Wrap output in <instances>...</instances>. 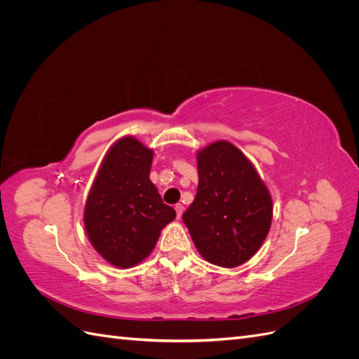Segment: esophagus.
Segmentation results:
<instances>
[{"instance_id":"esophagus-1","label":"esophagus","mask_w":359,"mask_h":359,"mask_svg":"<svg viewBox=\"0 0 359 359\" xmlns=\"http://www.w3.org/2000/svg\"><path fill=\"white\" fill-rule=\"evenodd\" d=\"M175 211H177V217H178V219H181V215H182V212H184V206H182L181 203H177V205H175Z\"/></svg>"}]
</instances>
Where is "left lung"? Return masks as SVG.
Returning a JSON list of instances; mask_svg holds the SVG:
<instances>
[{
    "instance_id": "1",
    "label": "left lung",
    "mask_w": 359,
    "mask_h": 359,
    "mask_svg": "<svg viewBox=\"0 0 359 359\" xmlns=\"http://www.w3.org/2000/svg\"><path fill=\"white\" fill-rule=\"evenodd\" d=\"M199 186L182 220L199 253L223 268L241 265L265 241L273 201L248 158L219 140L198 154Z\"/></svg>"
}]
</instances>
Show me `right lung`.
<instances>
[{
    "label": "right lung",
    "mask_w": 359,
    "mask_h": 359,
    "mask_svg": "<svg viewBox=\"0 0 359 359\" xmlns=\"http://www.w3.org/2000/svg\"><path fill=\"white\" fill-rule=\"evenodd\" d=\"M153 151L123 137L106 154L85 205V229L107 262L130 268L154 248L160 231L175 219L149 181Z\"/></svg>",
    "instance_id": "right-lung-1"
}]
</instances>
